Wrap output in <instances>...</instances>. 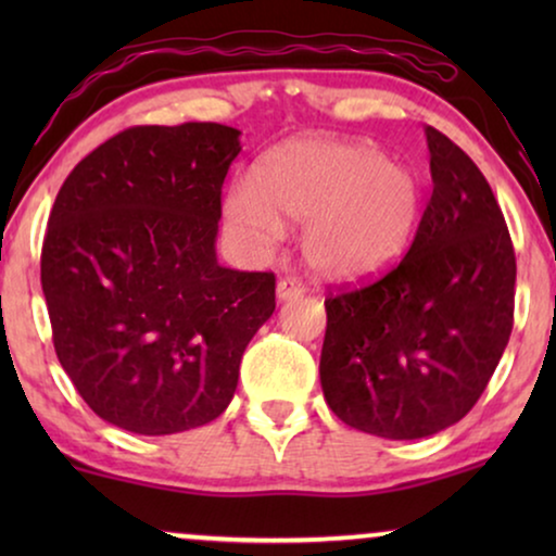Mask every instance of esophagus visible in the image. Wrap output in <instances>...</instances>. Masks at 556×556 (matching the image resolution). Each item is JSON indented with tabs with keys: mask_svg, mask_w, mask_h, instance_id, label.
Segmentation results:
<instances>
[{
	"mask_svg": "<svg viewBox=\"0 0 556 556\" xmlns=\"http://www.w3.org/2000/svg\"><path fill=\"white\" fill-rule=\"evenodd\" d=\"M276 293H278V301L299 299V295L306 293V286H303L299 278H283V280H278Z\"/></svg>",
	"mask_w": 556,
	"mask_h": 556,
	"instance_id": "esophagus-1",
	"label": "esophagus"
}]
</instances>
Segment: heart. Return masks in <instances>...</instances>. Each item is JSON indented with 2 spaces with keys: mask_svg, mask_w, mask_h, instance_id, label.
I'll return each instance as SVG.
<instances>
[{
  "mask_svg": "<svg viewBox=\"0 0 556 556\" xmlns=\"http://www.w3.org/2000/svg\"><path fill=\"white\" fill-rule=\"evenodd\" d=\"M225 225L253 250L306 223L301 248L318 276L362 280L394 265L422 215V181L407 164L362 141L291 139L255 164L223 204Z\"/></svg>",
  "mask_w": 556,
  "mask_h": 556,
  "instance_id": "heart-1",
  "label": "heart"
}]
</instances>
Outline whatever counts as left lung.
<instances>
[{
    "mask_svg": "<svg viewBox=\"0 0 556 556\" xmlns=\"http://www.w3.org/2000/svg\"><path fill=\"white\" fill-rule=\"evenodd\" d=\"M432 194L407 255L375 283L329 291L321 387L349 428L387 440L463 420L514 326L516 255L504 212L466 151L425 128Z\"/></svg>",
    "mask_w": 556,
    "mask_h": 556,
    "instance_id": "8db88e82",
    "label": "left lung"
}]
</instances>
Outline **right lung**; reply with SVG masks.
<instances>
[{"instance_id": "right-lung-1", "label": "right lung", "mask_w": 556, "mask_h": 556, "mask_svg": "<svg viewBox=\"0 0 556 556\" xmlns=\"http://www.w3.org/2000/svg\"><path fill=\"white\" fill-rule=\"evenodd\" d=\"M238 154L232 126H134L60 187L40 261L52 344L116 428L172 435L223 415L242 352L276 311L273 273L217 263Z\"/></svg>"}]
</instances>
